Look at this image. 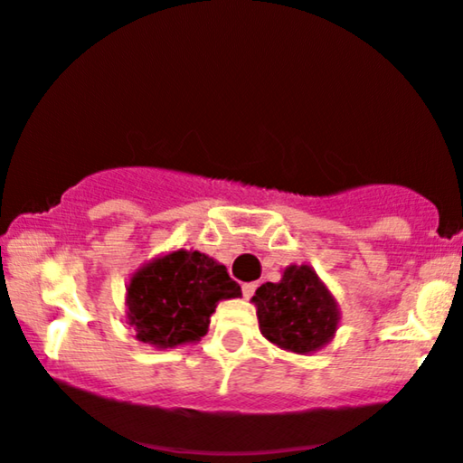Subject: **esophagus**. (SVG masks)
Listing matches in <instances>:
<instances>
[{
	"mask_svg": "<svg viewBox=\"0 0 463 463\" xmlns=\"http://www.w3.org/2000/svg\"><path fill=\"white\" fill-rule=\"evenodd\" d=\"M255 288H258V284H255V281H251V284H242L244 298H251L255 295Z\"/></svg>",
	"mask_w": 463,
	"mask_h": 463,
	"instance_id": "1",
	"label": "esophagus"
}]
</instances>
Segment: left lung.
Masks as SVG:
<instances>
[{
    "mask_svg": "<svg viewBox=\"0 0 463 463\" xmlns=\"http://www.w3.org/2000/svg\"><path fill=\"white\" fill-rule=\"evenodd\" d=\"M251 303L264 338L297 355L323 349L340 325L338 301L309 264L286 266L277 284L255 290Z\"/></svg>",
    "mask_w": 463,
    "mask_h": 463,
    "instance_id": "obj_1",
    "label": "left lung"
}]
</instances>
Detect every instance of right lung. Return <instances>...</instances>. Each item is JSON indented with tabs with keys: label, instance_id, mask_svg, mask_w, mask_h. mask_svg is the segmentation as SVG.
<instances>
[{
	"label": "right lung",
	"instance_id": "right-lung-1",
	"mask_svg": "<svg viewBox=\"0 0 463 463\" xmlns=\"http://www.w3.org/2000/svg\"><path fill=\"white\" fill-rule=\"evenodd\" d=\"M242 297L241 286L210 255L175 249L136 269L125 286V323L134 338L175 349L208 334L219 301Z\"/></svg>",
	"mask_w": 463,
	"mask_h": 463
}]
</instances>
